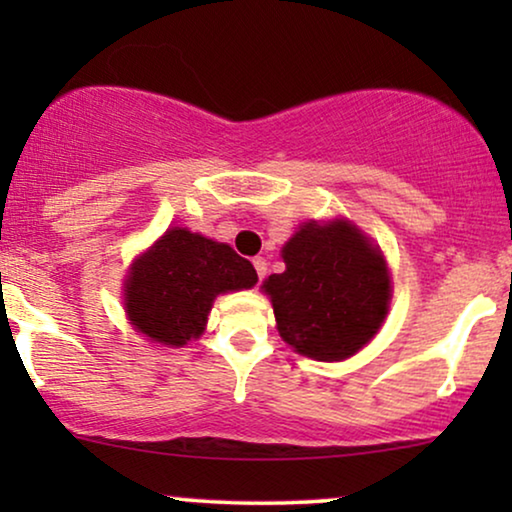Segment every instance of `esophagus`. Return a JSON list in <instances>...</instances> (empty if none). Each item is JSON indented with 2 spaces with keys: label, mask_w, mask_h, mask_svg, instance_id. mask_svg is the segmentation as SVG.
Segmentation results:
<instances>
[{
  "label": "esophagus",
  "mask_w": 512,
  "mask_h": 512,
  "mask_svg": "<svg viewBox=\"0 0 512 512\" xmlns=\"http://www.w3.org/2000/svg\"><path fill=\"white\" fill-rule=\"evenodd\" d=\"M254 268H256L258 279H263L265 272H268V263H265L263 256H256V258H254Z\"/></svg>",
  "instance_id": "esophagus-1"
}]
</instances>
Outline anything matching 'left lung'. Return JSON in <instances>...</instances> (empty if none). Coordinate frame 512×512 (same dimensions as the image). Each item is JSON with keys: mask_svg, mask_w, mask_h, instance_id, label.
<instances>
[{"mask_svg": "<svg viewBox=\"0 0 512 512\" xmlns=\"http://www.w3.org/2000/svg\"><path fill=\"white\" fill-rule=\"evenodd\" d=\"M286 270L265 279L277 331L296 352L342 361L359 352L387 314L384 258L352 223H305L282 249Z\"/></svg>", "mask_w": 512, "mask_h": 512, "instance_id": "1", "label": "left lung"}]
</instances>
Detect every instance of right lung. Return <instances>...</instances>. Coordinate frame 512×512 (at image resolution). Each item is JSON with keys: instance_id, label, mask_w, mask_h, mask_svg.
<instances>
[{"instance_id": "add662e5", "label": "right lung", "mask_w": 512, "mask_h": 512, "mask_svg": "<svg viewBox=\"0 0 512 512\" xmlns=\"http://www.w3.org/2000/svg\"><path fill=\"white\" fill-rule=\"evenodd\" d=\"M258 275L228 244L172 228L132 265L125 307L146 338L181 347L205 331L214 298L251 289Z\"/></svg>"}]
</instances>
